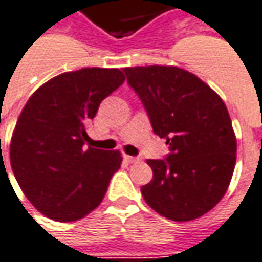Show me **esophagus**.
<instances>
[{
	"mask_svg": "<svg viewBox=\"0 0 262 262\" xmlns=\"http://www.w3.org/2000/svg\"><path fill=\"white\" fill-rule=\"evenodd\" d=\"M123 159L126 161V162H129V164H133V162H139L140 158H136V157H129V155H123Z\"/></svg>",
	"mask_w": 262,
	"mask_h": 262,
	"instance_id": "esophagus-1",
	"label": "esophagus"
}]
</instances>
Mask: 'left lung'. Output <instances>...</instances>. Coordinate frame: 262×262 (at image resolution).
<instances>
[{
	"instance_id": "1",
	"label": "left lung",
	"mask_w": 262,
	"mask_h": 262,
	"mask_svg": "<svg viewBox=\"0 0 262 262\" xmlns=\"http://www.w3.org/2000/svg\"><path fill=\"white\" fill-rule=\"evenodd\" d=\"M123 71L154 133L170 146L165 159H147L154 179L141 186L144 201L178 222L207 213L225 195L235 165L237 141L222 98L179 67H128Z\"/></svg>"
}]
</instances>
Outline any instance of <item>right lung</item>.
Instances as JSON below:
<instances>
[{"instance_id":"obj_1","label":"right lung","mask_w":262,"mask_h":262,"mask_svg":"<svg viewBox=\"0 0 262 262\" xmlns=\"http://www.w3.org/2000/svg\"><path fill=\"white\" fill-rule=\"evenodd\" d=\"M123 80L118 68L62 73L25 104L10 143V164L24 194L47 217L79 221L103 201L121 152L86 149V131L101 101Z\"/></svg>"}]
</instances>
